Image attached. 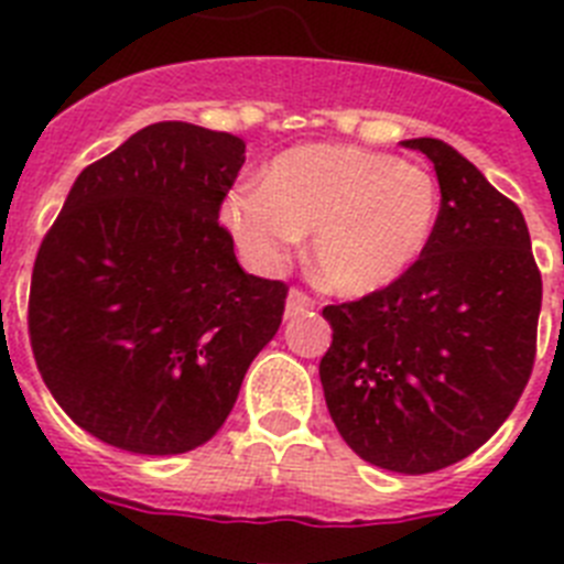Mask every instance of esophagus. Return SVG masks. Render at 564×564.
Segmentation results:
<instances>
[{
	"label": "esophagus",
	"instance_id": "obj_1",
	"mask_svg": "<svg viewBox=\"0 0 564 564\" xmlns=\"http://www.w3.org/2000/svg\"><path fill=\"white\" fill-rule=\"evenodd\" d=\"M313 307H316V302H313V299L307 296L305 291H299V288H293V291L288 293V305H285L288 316H296V313L313 311Z\"/></svg>",
	"mask_w": 564,
	"mask_h": 564
}]
</instances>
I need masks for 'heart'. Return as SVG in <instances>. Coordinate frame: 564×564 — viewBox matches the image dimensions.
Returning <instances> with one entry per match:
<instances>
[{
    "label": "heart",
    "instance_id": "1",
    "mask_svg": "<svg viewBox=\"0 0 564 564\" xmlns=\"http://www.w3.org/2000/svg\"><path fill=\"white\" fill-rule=\"evenodd\" d=\"M441 214L432 172L350 143L279 154L265 183L228 194L220 223L257 268L279 265L305 231L316 276L341 296L398 282L430 248Z\"/></svg>",
    "mask_w": 564,
    "mask_h": 564
}]
</instances>
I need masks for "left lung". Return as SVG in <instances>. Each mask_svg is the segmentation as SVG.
Here are the masks:
<instances>
[{"label":"left lung","mask_w":564,"mask_h":564,"mask_svg":"<svg viewBox=\"0 0 564 564\" xmlns=\"http://www.w3.org/2000/svg\"><path fill=\"white\" fill-rule=\"evenodd\" d=\"M441 214L430 248L383 291L327 305L318 364L325 401L361 460L430 475L480 449L525 390L536 356L542 276L517 203L437 138Z\"/></svg>","instance_id":"1"}]
</instances>
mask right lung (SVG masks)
<instances>
[{
    "mask_svg": "<svg viewBox=\"0 0 564 564\" xmlns=\"http://www.w3.org/2000/svg\"><path fill=\"white\" fill-rule=\"evenodd\" d=\"M237 134L183 121L134 132L76 177L30 279L33 358L64 412L134 455L217 435L288 285L239 268L220 206Z\"/></svg>",
    "mask_w": 564,
    "mask_h": 564,
    "instance_id": "right-lung-1",
    "label": "right lung"
}]
</instances>
